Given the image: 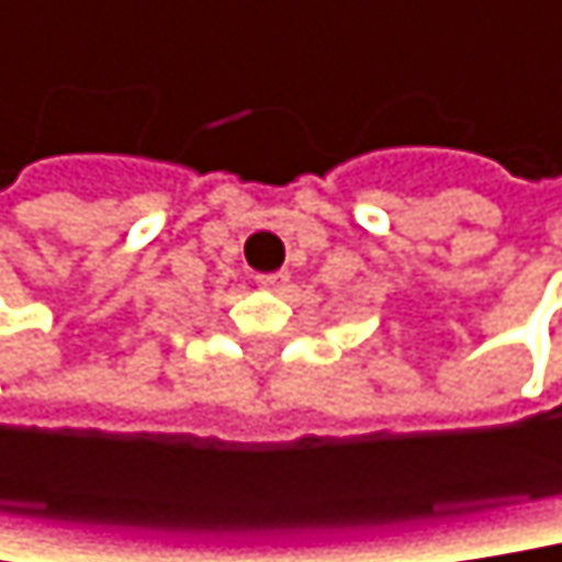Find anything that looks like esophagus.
I'll use <instances>...</instances> for the list:
<instances>
[{
  "instance_id": "1",
  "label": "esophagus",
  "mask_w": 562,
  "mask_h": 562,
  "mask_svg": "<svg viewBox=\"0 0 562 562\" xmlns=\"http://www.w3.org/2000/svg\"><path fill=\"white\" fill-rule=\"evenodd\" d=\"M285 282H289V273H267V277H257V285L267 289V292H280Z\"/></svg>"
}]
</instances>
